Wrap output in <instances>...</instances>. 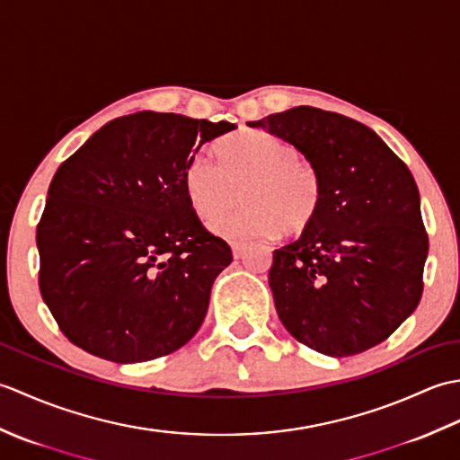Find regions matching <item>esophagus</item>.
<instances>
[{
    "instance_id": "esophagus-1",
    "label": "esophagus",
    "mask_w": 460,
    "mask_h": 460,
    "mask_svg": "<svg viewBox=\"0 0 460 460\" xmlns=\"http://www.w3.org/2000/svg\"><path fill=\"white\" fill-rule=\"evenodd\" d=\"M231 249H233V257L239 259V257H243V252H245L247 245H245V243H241V241H233Z\"/></svg>"
}]
</instances>
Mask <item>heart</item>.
Instances as JSON below:
<instances>
[{
    "label": "heart",
    "mask_w": 460,
    "mask_h": 460,
    "mask_svg": "<svg viewBox=\"0 0 460 460\" xmlns=\"http://www.w3.org/2000/svg\"><path fill=\"white\" fill-rule=\"evenodd\" d=\"M219 165L198 155L183 172V190L193 213L203 221L217 219L237 201L235 213L213 223L227 239L288 235L308 229L324 201V181L295 144L277 136L243 130L217 146Z\"/></svg>",
    "instance_id": "heart-1"
}]
</instances>
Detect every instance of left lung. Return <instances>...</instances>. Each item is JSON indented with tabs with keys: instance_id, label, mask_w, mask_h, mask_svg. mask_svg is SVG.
Segmentation results:
<instances>
[{
	"instance_id": "left-lung-1",
	"label": "left lung",
	"mask_w": 460,
	"mask_h": 460,
	"mask_svg": "<svg viewBox=\"0 0 460 460\" xmlns=\"http://www.w3.org/2000/svg\"><path fill=\"white\" fill-rule=\"evenodd\" d=\"M247 124L295 144L324 181L314 223L272 252L282 326L332 358L381 344L423 292L429 239L411 172L374 130L338 112L295 106Z\"/></svg>"
}]
</instances>
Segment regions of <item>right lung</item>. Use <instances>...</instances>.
I'll return each instance as SVG.
<instances>
[{
    "label": "right lung",
    "mask_w": 460,
    "mask_h": 460,
    "mask_svg": "<svg viewBox=\"0 0 460 460\" xmlns=\"http://www.w3.org/2000/svg\"><path fill=\"white\" fill-rule=\"evenodd\" d=\"M235 128L142 111L104 124L58 165L37 225L39 288L75 346L136 364L195 336L233 252L193 213L183 172Z\"/></svg>",
    "instance_id": "right-lung-1"
}]
</instances>
